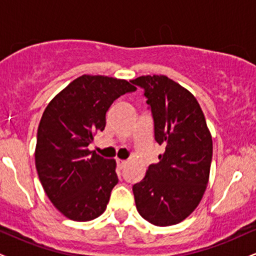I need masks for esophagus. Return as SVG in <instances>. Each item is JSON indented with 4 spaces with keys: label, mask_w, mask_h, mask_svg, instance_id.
<instances>
[{
    "label": "esophagus",
    "mask_w": 256,
    "mask_h": 256,
    "mask_svg": "<svg viewBox=\"0 0 256 256\" xmlns=\"http://www.w3.org/2000/svg\"><path fill=\"white\" fill-rule=\"evenodd\" d=\"M116 162H118V167H119L120 170L125 168V166L128 165V161L122 160V158H116Z\"/></svg>",
    "instance_id": "1"
}]
</instances>
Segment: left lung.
Returning <instances> with one entry per match:
<instances>
[{
  "label": "left lung",
  "mask_w": 256,
  "mask_h": 256,
  "mask_svg": "<svg viewBox=\"0 0 256 256\" xmlns=\"http://www.w3.org/2000/svg\"><path fill=\"white\" fill-rule=\"evenodd\" d=\"M144 89L154 118L155 140L165 146L160 162L132 186L138 213L155 226L183 222L201 202L210 180L213 140L198 100L166 76L134 80Z\"/></svg>",
  "instance_id": "obj_1"
}]
</instances>
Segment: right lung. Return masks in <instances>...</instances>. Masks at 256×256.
<instances>
[{"label":"right lung","instance_id":"obj_1","mask_svg":"<svg viewBox=\"0 0 256 256\" xmlns=\"http://www.w3.org/2000/svg\"><path fill=\"white\" fill-rule=\"evenodd\" d=\"M137 88L125 79L83 74L49 102L37 132L34 162L54 207L66 218L89 222L107 208L118 183L114 158L89 150L114 100Z\"/></svg>","mask_w":256,"mask_h":256}]
</instances>
